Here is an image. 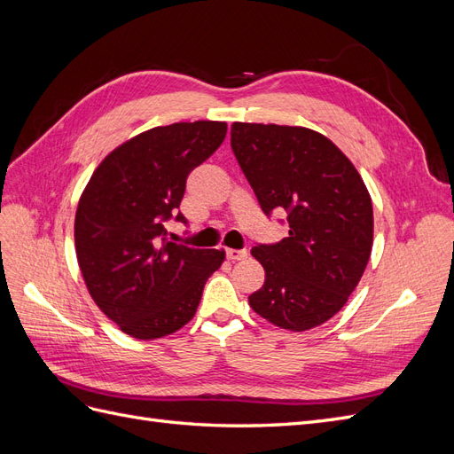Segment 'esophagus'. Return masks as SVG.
Returning <instances> with one entry per match:
<instances>
[{
  "label": "esophagus",
  "instance_id": "34e87169",
  "mask_svg": "<svg viewBox=\"0 0 454 454\" xmlns=\"http://www.w3.org/2000/svg\"><path fill=\"white\" fill-rule=\"evenodd\" d=\"M225 255H227L229 261H242V259L248 257V250H232V248H229V250H225Z\"/></svg>",
  "mask_w": 454,
  "mask_h": 454
}]
</instances>
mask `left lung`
Here are the masks:
<instances>
[{
    "label": "left lung",
    "mask_w": 454,
    "mask_h": 454,
    "mask_svg": "<svg viewBox=\"0 0 454 454\" xmlns=\"http://www.w3.org/2000/svg\"><path fill=\"white\" fill-rule=\"evenodd\" d=\"M231 147L267 215L290 231L252 255L265 284L250 307L270 324L307 332L348 301L373 246V204L358 170L325 136L305 127L232 122Z\"/></svg>",
    "instance_id": "obj_1"
}]
</instances>
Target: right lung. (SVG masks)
<instances>
[{
    "label": "right lung",
    "instance_id": "right-lung-1",
    "mask_svg": "<svg viewBox=\"0 0 454 454\" xmlns=\"http://www.w3.org/2000/svg\"><path fill=\"white\" fill-rule=\"evenodd\" d=\"M219 121L174 122L114 149L94 170L75 214V252L94 303L134 339L170 335L193 318L225 252L167 239L189 172L222 145ZM177 222L185 217L177 212Z\"/></svg>",
    "mask_w": 454,
    "mask_h": 454
}]
</instances>
